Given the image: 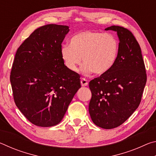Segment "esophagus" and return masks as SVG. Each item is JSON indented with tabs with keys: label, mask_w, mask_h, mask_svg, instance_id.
Returning <instances> with one entry per match:
<instances>
[{
	"label": "esophagus",
	"mask_w": 156,
	"mask_h": 156,
	"mask_svg": "<svg viewBox=\"0 0 156 156\" xmlns=\"http://www.w3.org/2000/svg\"><path fill=\"white\" fill-rule=\"evenodd\" d=\"M80 83H81V85L82 86L85 87V86H87L88 82H87V80H86L85 78H82L81 80H80Z\"/></svg>",
	"instance_id": "1"
}]
</instances>
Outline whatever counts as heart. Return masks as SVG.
Masks as SVG:
<instances>
[{
    "instance_id": "heart-1",
    "label": "heart",
    "mask_w": 156,
    "mask_h": 156,
    "mask_svg": "<svg viewBox=\"0 0 156 156\" xmlns=\"http://www.w3.org/2000/svg\"><path fill=\"white\" fill-rule=\"evenodd\" d=\"M119 44L112 34L84 31L73 36L70 45H62L60 54L64 64L70 72H74L80 64L82 72L97 75L110 70L117 59Z\"/></svg>"
}]
</instances>
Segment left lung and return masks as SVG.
<instances>
[{
  "label": "left lung",
  "mask_w": 156,
  "mask_h": 156,
  "mask_svg": "<svg viewBox=\"0 0 156 156\" xmlns=\"http://www.w3.org/2000/svg\"><path fill=\"white\" fill-rule=\"evenodd\" d=\"M105 30L117 32L119 51L112 69L89 82V112L95 125L111 129L125 122L138 107L147 73L140 47L133 34L115 25Z\"/></svg>",
  "instance_id": "obj_1"
}]
</instances>
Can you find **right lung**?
<instances>
[{"mask_svg":"<svg viewBox=\"0 0 156 156\" xmlns=\"http://www.w3.org/2000/svg\"><path fill=\"white\" fill-rule=\"evenodd\" d=\"M69 27L46 25L34 31L18 47L10 82L16 107L34 125L60 122L81 87L80 76L66 67L60 54Z\"/></svg>","mask_w":156,"mask_h":156,"instance_id":"add662e5","label":"right lung"}]
</instances>
